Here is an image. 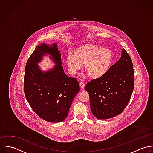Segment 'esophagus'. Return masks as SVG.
<instances>
[{"label":"esophagus","mask_w":153,"mask_h":153,"mask_svg":"<svg viewBox=\"0 0 153 153\" xmlns=\"http://www.w3.org/2000/svg\"><path fill=\"white\" fill-rule=\"evenodd\" d=\"M79 85H80L81 88H84V87L85 86V84L84 82H79Z\"/></svg>","instance_id":"obj_1"}]
</instances>
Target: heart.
<instances>
[{"label": "heart", "instance_id": "obj_1", "mask_svg": "<svg viewBox=\"0 0 153 153\" xmlns=\"http://www.w3.org/2000/svg\"><path fill=\"white\" fill-rule=\"evenodd\" d=\"M112 55L109 49L94 44H86L76 49L74 53H68L66 62L70 72L75 74L84 64L88 76L97 79L104 76L109 70Z\"/></svg>", "mask_w": 153, "mask_h": 153}]
</instances>
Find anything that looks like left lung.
Masks as SVG:
<instances>
[{
  "label": "left lung",
  "mask_w": 153,
  "mask_h": 153,
  "mask_svg": "<svg viewBox=\"0 0 153 153\" xmlns=\"http://www.w3.org/2000/svg\"><path fill=\"white\" fill-rule=\"evenodd\" d=\"M134 86L131 58L125 49L119 60L102 77L86 85L93 115L101 120L120 114L128 105Z\"/></svg>",
  "instance_id": "obj_1"
}]
</instances>
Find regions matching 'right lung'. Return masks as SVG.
Returning a JSON list of instances; mask_svg holds the SVG:
<instances>
[{
  "label": "right lung",
  "mask_w": 153,
  "mask_h": 153,
  "mask_svg": "<svg viewBox=\"0 0 153 153\" xmlns=\"http://www.w3.org/2000/svg\"><path fill=\"white\" fill-rule=\"evenodd\" d=\"M45 54H49L56 65L42 71L37 64ZM79 89L78 81L64 71L57 44L37 46L26 62L24 76L25 95L35 112L48 122L63 121Z\"/></svg>",
  "instance_id": "right-lung-1"
}]
</instances>
